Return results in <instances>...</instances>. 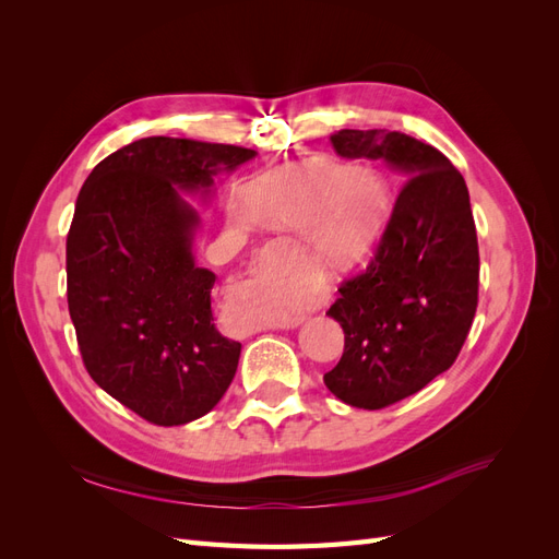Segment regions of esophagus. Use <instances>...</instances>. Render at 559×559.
I'll return each instance as SVG.
<instances>
[{"label":"esophagus","instance_id":"1","mask_svg":"<svg viewBox=\"0 0 559 559\" xmlns=\"http://www.w3.org/2000/svg\"><path fill=\"white\" fill-rule=\"evenodd\" d=\"M247 292H249V289H247L245 284H235V286H230V289H228V298H230V300L242 298ZM298 324H300V317H296V319H292V321H284V324H277V326H280V329H289V326H298Z\"/></svg>","mask_w":559,"mask_h":559}]
</instances>
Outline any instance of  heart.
I'll return each instance as SVG.
<instances>
[{
  "instance_id": "obj_1",
  "label": "heart",
  "mask_w": 559,
  "mask_h": 559,
  "mask_svg": "<svg viewBox=\"0 0 559 559\" xmlns=\"http://www.w3.org/2000/svg\"><path fill=\"white\" fill-rule=\"evenodd\" d=\"M389 189L380 175L354 165L312 160L265 175L249 189V210L233 207V222L306 228L319 259L347 265L361 261L380 240L389 216ZM300 310L296 294H261L247 310L249 326L282 324Z\"/></svg>"
}]
</instances>
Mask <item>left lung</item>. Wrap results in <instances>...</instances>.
I'll return each mask as SVG.
<instances>
[{
	"label": "left lung",
	"instance_id": "8db88e82",
	"mask_svg": "<svg viewBox=\"0 0 559 559\" xmlns=\"http://www.w3.org/2000/svg\"><path fill=\"white\" fill-rule=\"evenodd\" d=\"M343 158L384 160L405 179L366 267L345 277L329 317L345 349L324 384L364 411L419 392L460 357L478 308V235L466 181L411 134L337 130Z\"/></svg>",
	"mask_w": 559,
	"mask_h": 559
}]
</instances>
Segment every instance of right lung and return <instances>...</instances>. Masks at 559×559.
I'll return each mask as SVG.
<instances>
[{"mask_svg":"<svg viewBox=\"0 0 559 559\" xmlns=\"http://www.w3.org/2000/svg\"><path fill=\"white\" fill-rule=\"evenodd\" d=\"M257 156L233 144L144 138L114 151L81 186L67 233V306L88 376L158 427L207 415L242 345L218 333L216 275L193 261L195 210L214 175Z\"/></svg>","mask_w":559,"mask_h":559,"instance_id":"add662e5","label":"right lung"}]
</instances>
